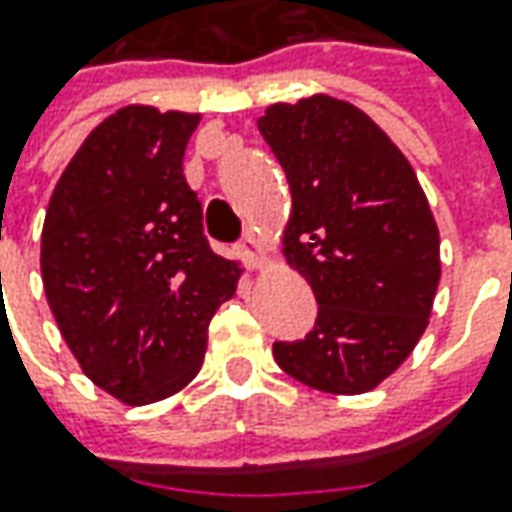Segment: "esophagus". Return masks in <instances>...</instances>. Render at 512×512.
Here are the masks:
<instances>
[{"instance_id": "34e87169", "label": "esophagus", "mask_w": 512, "mask_h": 512, "mask_svg": "<svg viewBox=\"0 0 512 512\" xmlns=\"http://www.w3.org/2000/svg\"><path fill=\"white\" fill-rule=\"evenodd\" d=\"M239 256H242V259H245L250 267L262 265V259H265V247H262V239H259L256 233H245V239L239 242Z\"/></svg>"}]
</instances>
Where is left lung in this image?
<instances>
[{"label": "left lung", "mask_w": 512, "mask_h": 512, "mask_svg": "<svg viewBox=\"0 0 512 512\" xmlns=\"http://www.w3.org/2000/svg\"><path fill=\"white\" fill-rule=\"evenodd\" d=\"M259 130L293 196L287 262L319 305L313 330L273 342V359L322 393H367L422 339L442 276L422 185L387 133L333 96L270 105Z\"/></svg>", "instance_id": "1"}]
</instances>
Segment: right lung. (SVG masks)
<instances>
[{"label": "right lung", "instance_id": "obj_1", "mask_svg": "<svg viewBox=\"0 0 512 512\" xmlns=\"http://www.w3.org/2000/svg\"><path fill=\"white\" fill-rule=\"evenodd\" d=\"M199 113L130 105L90 133L53 190L42 282L90 382L128 404L182 390L239 267L213 253L182 173Z\"/></svg>", "mask_w": 512, "mask_h": 512}]
</instances>
